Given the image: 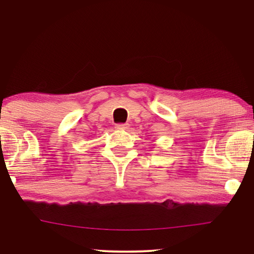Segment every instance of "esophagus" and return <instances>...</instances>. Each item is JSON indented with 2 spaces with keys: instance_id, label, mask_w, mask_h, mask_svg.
<instances>
[{
  "instance_id": "obj_1",
  "label": "esophagus",
  "mask_w": 254,
  "mask_h": 254,
  "mask_svg": "<svg viewBox=\"0 0 254 254\" xmlns=\"http://www.w3.org/2000/svg\"><path fill=\"white\" fill-rule=\"evenodd\" d=\"M116 128H117V129H121V130H123V129H127L128 125H127V124H118L117 126H116Z\"/></svg>"
}]
</instances>
